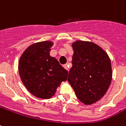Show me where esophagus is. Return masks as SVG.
I'll return each mask as SVG.
<instances>
[{
    "instance_id": "34e87169",
    "label": "esophagus",
    "mask_w": 126,
    "mask_h": 126,
    "mask_svg": "<svg viewBox=\"0 0 126 126\" xmlns=\"http://www.w3.org/2000/svg\"><path fill=\"white\" fill-rule=\"evenodd\" d=\"M63 67H64L67 71H69V69H68V66H67V65H63Z\"/></svg>"
}]
</instances>
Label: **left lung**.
Instances as JSON below:
<instances>
[{
    "label": "left lung",
    "mask_w": 126,
    "mask_h": 126,
    "mask_svg": "<svg viewBox=\"0 0 126 126\" xmlns=\"http://www.w3.org/2000/svg\"><path fill=\"white\" fill-rule=\"evenodd\" d=\"M72 47L73 66L67 80L79 100L91 105L101 99L110 86L112 77L110 57L93 42L78 40Z\"/></svg>",
    "instance_id": "obj_1"
}]
</instances>
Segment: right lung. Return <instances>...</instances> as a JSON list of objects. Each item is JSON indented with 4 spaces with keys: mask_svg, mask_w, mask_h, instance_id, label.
I'll return each mask as SVG.
<instances>
[{
    "mask_svg": "<svg viewBox=\"0 0 126 126\" xmlns=\"http://www.w3.org/2000/svg\"><path fill=\"white\" fill-rule=\"evenodd\" d=\"M53 43L37 42L30 46L21 55L18 71L23 84L35 97L49 99L67 80L68 72L49 55Z\"/></svg>",
    "mask_w": 126,
    "mask_h": 126,
    "instance_id": "obj_1",
    "label": "right lung"
}]
</instances>
